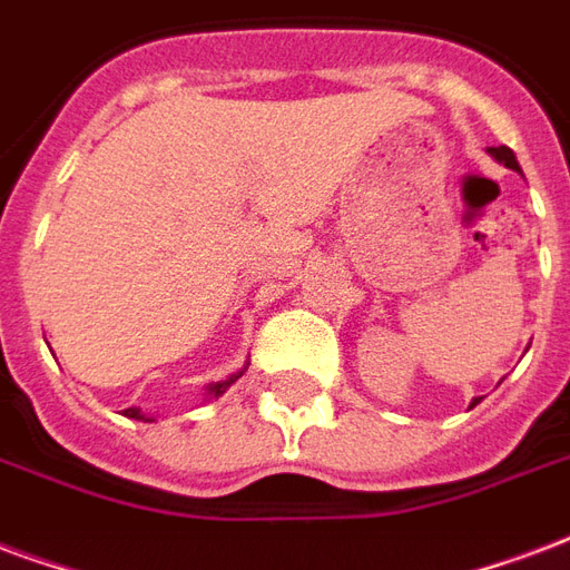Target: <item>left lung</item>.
<instances>
[{
	"label": "left lung",
	"instance_id": "obj_1",
	"mask_svg": "<svg viewBox=\"0 0 570 570\" xmlns=\"http://www.w3.org/2000/svg\"><path fill=\"white\" fill-rule=\"evenodd\" d=\"M487 153H490V156H493L499 165H504V168H511V170H517V174H523V170H520V165H517V156H513L508 147H490ZM478 402H481V396H478V400H472V405H478Z\"/></svg>",
	"mask_w": 570,
	"mask_h": 570
}]
</instances>
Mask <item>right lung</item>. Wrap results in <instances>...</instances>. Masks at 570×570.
Returning <instances> with one entry per match:
<instances>
[{"instance_id": "1", "label": "right lung", "mask_w": 570, "mask_h": 570, "mask_svg": "<svg viewBox=\"0 0 570 570\" xmlns=\"http://www.w3.org/2000/svg\"><path fill=\"white\" fill-rule=\"evenodd\" d=\"M249 370V363H246V366H243V370L239 372H234V375H228V379H222V382H213V384H207V387H204V400H219L222 393L228 391L230 384L237 382L239 375H243V372ZM126 417H131V421H144V423H153L156 421V414H144L140 412V409H126Z\"/></svg>"}]
</instances>
